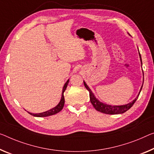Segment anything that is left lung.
I'll return each instance as SVG.
<instances>
[{"instance_id":"left-lung-1","label":"left lung","mask_w":154,"mask_h":154,"mask_svg":"<svg viewBox=\"0 0 154 154\" xmlns=\"http://www.w3.org/2000/svg\"><path fill=\"white\" fill-rule=\"evenodd\" d=\"M139 55H140L141 64L143 65V63H142L141 56H140V53H139ZM84 85H85V87H86V89L89 92V98H90L91 103L92 104V105H93V107L95 108V109L98 111V112H100L103 113H106V114H119V113H125V112H127V110H129V109L131 108L132 106H133V105L135 103V102H136L137 99L138 98L139 95H140V94H139L135 100L132 101L131 103L127 104V105H121V106H111V105H106V104H103V103H100V101L97 100V99L95 98V96H94V95L93 94V93L91 92V89L89 88V87L87 86V84L85 83V82H84ZM142 88H143V86L141 87L140 91H141Z\"/></svg>"}]
</instances>
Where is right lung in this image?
<instances>
[{
    "mask_svg": "<svg viewBox=\"0 0 154 154\" xmlns=\"http://www.w3.org/2000/svg\"><path fill=\"white\" fill-rule=\"evenodd\" d=\"M68 83H69V80L66 82V83L65 84V85H64L63 89V93H62V97H61V100L60 101V103H59V104L57 106H56V107H55L54 108L51 109L47 111V112H42V113H32L29 112H28V113H29V114L34 116H36V117H46V116H49L56 114V113L60 112V111L63 109V108L64 107V104H65L64 91H65L66 88H67Z\"/></svg>",
    "mask_w": 154,
    "mask_h": 154,
    "instance_id": "1",
    "label": "right lung"
}]
</instances>
